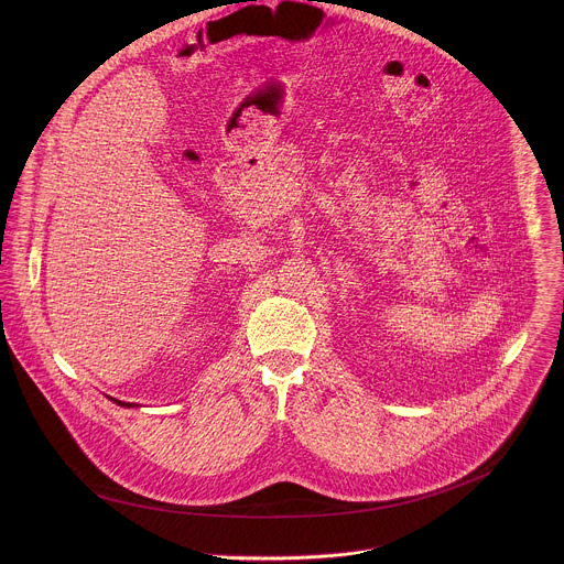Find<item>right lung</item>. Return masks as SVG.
I'll use <instances>...</instances> for the list:
<instances>
[{
	"label": "right lung",
	"mask_w": 564,
	"mask_h": 564,
	"mask_svg": "<svg viewBox=\"0 0 564 564\" xmlns=\"http://www.w3.org/2000/svg\"><path fill=\"white\" fill-rule=\"evenodd\" d=\"M112 402H117V400H112ZM119 403V405H128V408H130V405H132V403H126V402H117Z\"/></svg>",
	"instance_id": "1"
}]
</instances>
